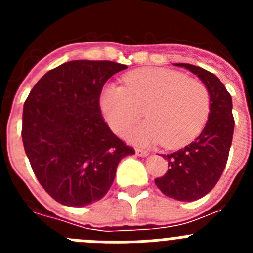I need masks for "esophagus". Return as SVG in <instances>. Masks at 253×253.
<instances>
[{"label": "esophagus", "instance_id": "34e87169", "mask_svg": "<svg viewBox=\"0 0 253 253\" xmlns=\"http://www.w3.org/2000/svg\"><path fill=\"white\" fill-rule=\"evenodd\" d=\"M135 153H137L139 157H147L149 154V152L144 151V149H135Z\"/></svg>", "mask_w": 253, "mask_h": 253}]
</instances>
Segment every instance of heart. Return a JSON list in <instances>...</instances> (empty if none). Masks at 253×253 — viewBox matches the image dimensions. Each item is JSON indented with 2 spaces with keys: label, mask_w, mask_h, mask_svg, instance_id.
I'll return each mask as SVG.
<instances>
[{
  "label": "heart",
  "mask_w": 253,
  "mask_h": 253,
  "mask_svg": "<svg viewBox=\"0 0 253 253\" xmlns=\"http://www.w3.org/2000/svg\"><path fill=\"white\" fill-rule=\"evenodd\" d=\"M125 87L109 84L100 107L111 130L124 134L142 118L147 122L130 133L138 144L162 143L180 148L203 130L210 111L207 87L195 78L169 68H140L124 76Z\"/></svg>",
  "instance_id": "heart-1"
}]
</instances>
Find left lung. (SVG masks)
Returning a JSON list of instances; mask_svg holds the SVG:
<instances>
[{
  "mask_svg": "<svg viewBox=\"0 0 253 253\" xmlns=\"http://www.w3.org/2000/svg\"><path fill=\"white\" fill-rule=\"evenodd\" d=\"M175 66L189 69L205 84L210 96V111L204 129L194 142L169 154H163L169 171L154 180L166 196L194 202L215 186L227 165L234 130L232 97L215 75L187 63Z\"/></svg>",
  "mask_w": 253,
  "mask_h": 253,
  "instance_id": "1",
  "label": "left lung"
}]
</instances>
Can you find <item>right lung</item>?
Returning <instances> with one entry per match:
<instances>
[{
  "label": "right lung",
  "mask_w": 253,
  "mask_h": 253,
  "mask_svg": "<svg viewBox=\"0 0 253 253\" xmlns=\"http://www.w3.org/2000/svg\"><path fill=\"white\" fill-rule=\"evenodd\" d=\"M128 68L110 60H71L46 72L22 111V143L40 185L55 202L81 208L109 191L120 161L134 154L104 122L100 93Z\"/></svg>",
  "instance_id": "add662e5"
}]
</instances>
